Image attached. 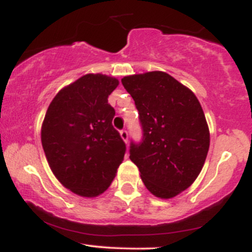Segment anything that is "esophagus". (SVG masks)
I'll list each match as a JSON object with an SVG mask.
<instances>
[{
  "label": "esophagus",
  "mask_w": 252,
  "mask_h": 252,
  "mask_svg": "<svg viewBox=\"0 0 252 252\" xmlns=\"http://www.w3.org/2000/svg\"><path fill=\"white\" fill-rule=\"evenodd\" d=\"M121 137H122V140L124 141V142L128 143L129 135H128V131H126V130H122V131H121Z\"/></svg>",
  "instance_id": "1"
}]
</instances>
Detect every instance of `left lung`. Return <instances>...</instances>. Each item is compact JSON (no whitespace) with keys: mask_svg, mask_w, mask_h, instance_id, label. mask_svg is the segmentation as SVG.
I'll list each match as a JSON object with an SVG mask.
<instances>
[{"mask_svg":"<svg viewBox=\"0 0 252 252\" xmlns=\"http://www.w3.org/2000/svg\"><path fill=\"white\" fill-rule=\"evenodd\" d=\"M122 84L135 100L143 131L142 142L130 144V160L152 194L174 198L200 174L210 148L200 103L166 72L126 76Z\"/></svg>","mask_w":252,"mask_h":252,"instance_id":"left-lung-1","label":"left lung"}]
</instances>
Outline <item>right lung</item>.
<instances>
[{"mask_svg":"<svg viewBox=\"0 0 252 252\" xmlns=\"http://www.w3.org/2000/svg\"><path fill=\"white\" fill-rule=\"evenodd\" d=\"M118 84L105 74H85L58 92L43 118L41 143L52 172L80 196L105 192L126 154L108 103Z\"/></svg>","mask_w":252,"mask_h":252,"instance_id":"1","label":"right lung"}]
</instances>
